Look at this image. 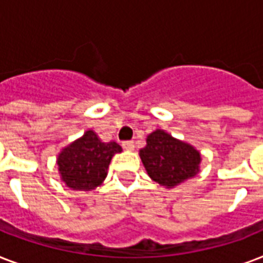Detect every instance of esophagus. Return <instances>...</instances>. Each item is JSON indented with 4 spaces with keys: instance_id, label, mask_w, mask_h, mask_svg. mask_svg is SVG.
Here are the masks:
<instances>
[{
    "instance_id": "1",
    "label": "esophagus",
    "mask_w": 263,
    "mask_h": 263,
    "mask_svg": "<svg viewBox=\"0 0 263 263\" xmlns=\"http://www.w3.org/2000/svg\"><path fill=\"white\" fill-rule=\"evenodd\" d=\"M123 147L127 150V152H132L135 148V144L132 140H127V142H123Z\"/></svg>"
}]
</instances>
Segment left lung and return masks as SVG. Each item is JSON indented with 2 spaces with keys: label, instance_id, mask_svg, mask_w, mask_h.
I'll return each instance as SVG.
<instances>
[{
  "label": "left lung",
  "instance_id": "obj_1",
  "mask_svg": "<svg viewBox=\"0 0 263 263\" xmlns=\"http://www.w3.org/2000/svg\"><path fill=\"white\" fill-rule=\"evenodd\" d=\"M139 157L150 179L168 190L195 177L202 161L199 150L192 144L160 128L148 134Z\"/></svg>",
  "mask_w": 263,
  "mask_h": 263
}]
</instances>
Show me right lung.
I'll use <instances>...</instances> for the list:
<instances>
[{
    "instance_id": "add662e5",
    "label": "right lung",
    "mask_w": 263,
    "mask_h": 263,
    "mask_svg": "<svg viewBox=\"0 0 263 263\" xmlns=\"http://www.w3.org/2000/svg\"><path fill=\"white\" fill-rule=\"evenodd\" d=\"M123 148L116 142H102L92 129L61 148L57 168L67 187L76 191H92L106 179L111 158Z\"/></svg>"
}]
</instances>
